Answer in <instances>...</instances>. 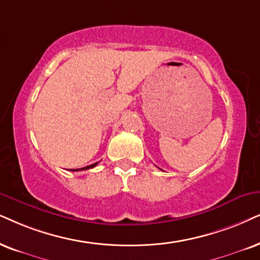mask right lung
I'll return each mask as SVG.
<instances>
[{
  "instance_id": "right-lung-1",
  "label": "right lung",
  "mask_w": 260,
  "mask_h": 260,
  "mask_svg": "<svg viewBox=\"0 0 260 260\" xmlns=\"http://www.w3.org/2000/svg\"><path fill=\"white\" fill-rule=\"evenodd\" d=\"M97 164H98V162L93 163V164H90V166L84 167V168H80V169H71V172H78V170H87V169H91V168H93V167H96Z\"/></svg>"
}]
</instances>
